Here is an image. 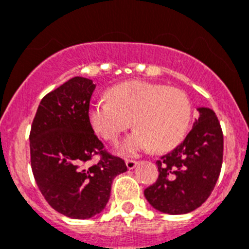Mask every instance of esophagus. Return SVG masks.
Listing matches in <instances>:
<instances>
[{
    "label": "esophagus",
    "mask_w": 249,
    "mask_h": 249,
    "mask_svg": "<svg viewBox=\"0 0 249 249\" xmlns=\"http://www.w3.org/2000/svg\"><path fill=\"white\" fill-rule=\"evenodd\" d=\"M126 166L128 169H133L136 166H137V160H126Z\"/></svg>",
    "instance_id": "obj_1"
}]
</instances>
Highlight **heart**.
<instances>
[{
    "label": "heart",
    "mask_w": 249,
    "mask_h": 249,
    "mask_svg": "<svg viewBox=\"0 0 249 249\" xmlns=\"http://www.w3.org/2000/svg\"><path fill=\"white\" fill-rule=\"evenodd\" d=\"M192 116V101L186 91L142 80L114 86L108 100L93 102L89 111L93 131L111 143L117 142L132 121L136 131L118 149L124 156L175 148L188 133Z\"/></svg>",
    "instance_id": "1"
}]
</instances>
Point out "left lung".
Returning a JSON list of instances; mask_svg holds the SVG:
<instances>
[{
    "instance_id": "8db88e82",
    "label": "left lung",
    "mask_w": 249,
    "mask_h": 249,
    "mask_svg": "<svg viewBox=\"0 0 249 249\" xmlns=\"http://www.w3.org/2000/svg\"><path fill=\"white\" fill-rule=\"evenodd\" d=\"M198 111L199 118L183 142L156 162L157 181L144 190L147 201L160 212H192L206 202L217 183L223 160L221 123L211 108Z\"/></svg>"
}]
</instances>
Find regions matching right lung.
I'll list each match as a JSON object with an SVG mask.
<instances>
[{
    "label": "right lung",
    "instance_id": "1",
    "mask_svg": "<svg viewBox=\"0 0 249 249\" xmlns=\"http://www.w3.org/2000/svg\"><path fill=\"white\" fill-rule=\"evenodd\" d=\"M96 85L73 77L42 98L30 132L31 167L39 191L53 210L86 219L102 212L113 178L126 172L94 135L89 118ZM94 155L100 160L89 166Z\"/></svg>",
    "mask_w": 249,
    "mask_h": 249
}]
</instances>
